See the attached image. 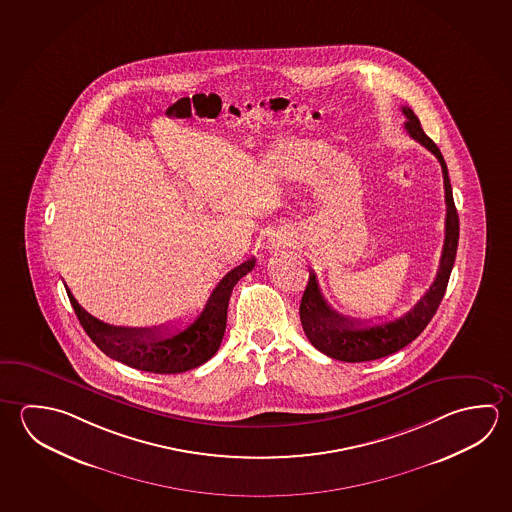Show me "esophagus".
<instances>
[{
  "label": "esophagus",
  "instance_id": "1",
  "mask_svg": "<svg viewBox=\"0 0 512 512\" xmlns=\"http://www.w3.org/2000/svg\"><path fill=\"white\" fill-rule=\"evenodd\" d=\"M278 244H286V239H278L277 246Z\"/></svg>",
  "mask_w": 512,
  "mask_h": 512
}]
</instances>
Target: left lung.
I'll return each mask as SVG.
<instances>
[{"instance_id":"1","label":"left lung","mask_w":512,"mask_h":512,"mask_svg":"<svg viewBox=\"0 0 512 512\" xmlns=\"http://www.w3.org/2000/svg\"><path fill=\"white\" fill-rule=\"evenodd\" d=\"M404 129L415 142L424 145L439 160L444 176V192H446V237L440 255L439 271L426 295L413 305L408 313L392 322L365 325L361 320L347 318L334 311L323 298L318 280L313 269L309 271V282L305 287L300 302V322L304 327L305 336L313 343V347L325 356L347 363H361L372 359L385 358L412 343L430 323L433 314L437 313L442 296L448 287L449 275L455 264L458 246V214L453 201L451 183H449L448 167L442 153L430 136L422 131L419 118L412 109L403 106Z\"/></svg>"}]
</instances>
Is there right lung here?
Masks as SVG:
<instances>
[{"instance_id": "obj_1", "label": "right lung", "mask_w": 512, "mask_h": 512, "mask_svg": "<svg viewBox=\"0 0 512 512\" xmlns=\"http://www.w3.org/2000/svg\"><path fill=\"white\" fill-rule=\"evenodd\" d=\"M253 266L255 257L230 269L212 291L205 309L183 331H171L169 327H115L84 311L68 287L66 293L84 331L106 356L144 372L180 374L207 363L216 354L225 336L232 289Z\"/></svg>"}]
</instances>
